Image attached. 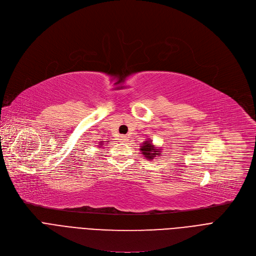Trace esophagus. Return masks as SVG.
Returning a JSON list of instances; mask_svg holds the SVG:
<instances>
[{"label": "esophagus", "mask_w": 256, "mask_h": 256, "mask_svg": "<svg viewBox=\"0 0 256 256\" xmlns=\"http://www.w3.org/2000/svg\"><path fill=\"white\" fill-rule=\"evenodd\" d=\"M122 141L124 142V143L128 142V136H122Z\"/></svg>", "instance_id": "obj_1"}]
</instances>
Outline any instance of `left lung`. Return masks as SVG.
<instances>
[{
  "label": "left lung",
  "mask_w": 256,
  "mask_h": 256,
  "mask_svg": "<svg viewBox=\"0 0 256 256\" xmlns=\"http://www.w3.org/2000/svg\"><path fill=\"white\" fill-rule=\"evenodd\" d=\"M140 151L142 152V154L147 160H152V158H154L156 156H162V154L160 149L156 148L154 145H152V140L151 139L142 143Z\"/></svg>",
  "instance_id": "1"
}]
</instances>
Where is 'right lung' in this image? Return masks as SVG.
<instances>
[{
  "label": "right lung",
  "instance_id": "add662e5",
  "mask_svg": "<svg viewBox=\"0 0 256 256\" xmlns=\"http://www.w3.org/2000/svg\"><path fill=\"white\" fill-rule=\"evenodd\" d=\"M98 145H100V146H102V145H103V142H100Z\"/></svg>",
  "mask_w": 256,
  "mask_h": 256
}]
</instances>
